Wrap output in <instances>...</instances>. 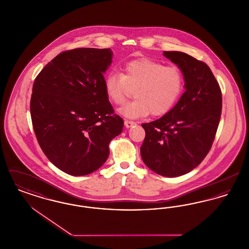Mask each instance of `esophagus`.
I'll use <instances>...</instances> for the list:
<instances>
[{
    "instance_id": "obj_1",
    "label": "esophagus",
    "mask_w": 249,
    "mask_h": 249,
    "mask_svg": "<svg viewBox=\"0 0 249 249\" xmlns=\"http://www.w3.org/2000/svg\"><path fill=\"white\" fill-rule=\"evenodd\" d=\"M124 124H125V127H126V128H131V127L134 126L136 123L133 122V121H130V120H125V121H124Z\"/></svg>"
}]
</instances>
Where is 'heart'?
<instances>
[{
  "instance_id": "heart-1",
  "label": "heart",
  "mask_w": 249,
  "mask_h": 249,
  "mask_svg": "<svg viewBox=\"0 0 249 249\" xmlns=\"http://www.w3.org/2000/svg\"><path fill=\"white\" fill-rule=\"evenodd\" d=\"M185 78L176 66H166L154 59L142 58L126 63L122 73L111 71L105 78L108 100L123 105L135 89V100L121 107L119 113L126 119L164 116L176 106L184 91Z\"/></svg>"
}]
</instances>
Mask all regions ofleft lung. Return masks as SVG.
Here are the masks:
<instances>
[{"label": "left lung", "mask_w": 249, "mask_h": 249, "mask_svg": "<svg viewBox=\"0 0 249 249\" xmlns=\"http://www.w3.org/2000/svg\"><path fill=\"white\" fill-rule=\"evenodd\" d=\"M183 72L186 91L173 109L143 123L142 161L158 175H186L208 154L219 124L222 94L213 72L203 61L179 51H164Z\"/></svg>", "instance_id": "left-lung-1"}]
</instances>
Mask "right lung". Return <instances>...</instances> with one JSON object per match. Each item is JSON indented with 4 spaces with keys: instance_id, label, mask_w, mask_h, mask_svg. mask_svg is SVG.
<instances>
[{
    "instance_id": "add662e5",
    "label": "right lung",
    "mask_w": 249,
    "mask_h": 249,
    "mask_svg": "<svg viewBox=\"0 0 249 249\" xmlns=\"http://www.w3.org/2000/svg\"><path fill=\"white\" fill-rule=\"evenodd\" d=\"M112 56L110 48L61 52L34 83L30 108L37 141L54 165L73 177L103 165L109 142L123 129L105 90Z\"/></svg>"
}]
</instances>
